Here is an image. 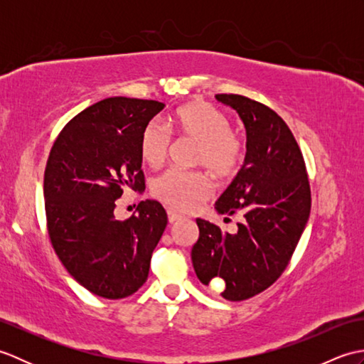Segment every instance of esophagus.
<instances>
[{
  "label": "esophagus",
  "mask_w": 364,
  "mask_h": 364,
  "mask_svg": "<svg viewBox=\"0 0 364 364\" xmlns=\"http://www.w3.org/2000/svg\"><path fill=\"white\" fill-rule=\"evenodd\" d=\"M167 218H168V222H170V223H175V222L180 220V219L183 218V215L178 214V213L173 211V210H168V211H167Z\"/></svg>",
  "instance_id": "esophagus-1"
}]
</instances>
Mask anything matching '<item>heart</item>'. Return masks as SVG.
Here are the masks:
<instances>
[{
    "mask_svg": "<svg viewBox=\"0 0 364 364\" xmlns=\"http://www.w3.org/2000/svg\"><path fill=\"white\" fill-rule=\"evenodd\" d=\"M170 134L196 141L198 146L192 162L206 167L208 172L222 180L235 176L244 164L247 151L244 139L231 131L227 115L210 103L184 105L162 122V125L158 122L149 123L139 146L146 164L159 167L166 161L172 144ZM151 191L166 205L188 211L210 197L213 188L202 172L168 168L153 181Z\"/></svg>",
    "mask_w": 364,
    "mask_h": 364,
    "instance_id": "obj_1",
    "label": "heart"
}]
</instances>
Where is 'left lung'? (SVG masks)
Segmentation results:
<instances>
[{"label": "left lung", "instance_id": "obj_1", "mask_svg": "<svg viewBox=\"0 0 364 364\" xmlns=\"http://www.w3.org/2000/svg\"><path fill=\"white\" fill-rule=\"evenodd\" d=\"M215 98L233 107L247 131L245 162L215 210L242 219L235 235L197 219L200 235L191 255L200 282L222 278V297L239 301L284 272L310 218L311 191L304 154L280 115L244 95Z\"/></svg>", "mask_w": 364, "mask_h": 364}]
</instances>
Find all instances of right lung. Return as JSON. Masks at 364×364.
<instances>
[{"instance_id": "1", "label": "right lung", "mask_w": 364, "mask_h": 364, "mask_svg": "<svg viewBox=\"0 0 364 364\" xmlns=\"http://www.w3.org/2000/svg\"><path fill=\"white\" fill-rule=\"evenodd\" d=\"M154 100L112 97L89 106L54 141L43 176L46 228L67 272L95 296L123 299L146 282L167 214L156 200L117 220L123 189L142 191L141 136L164 109Z\"/></svg>"}]
</instances>
